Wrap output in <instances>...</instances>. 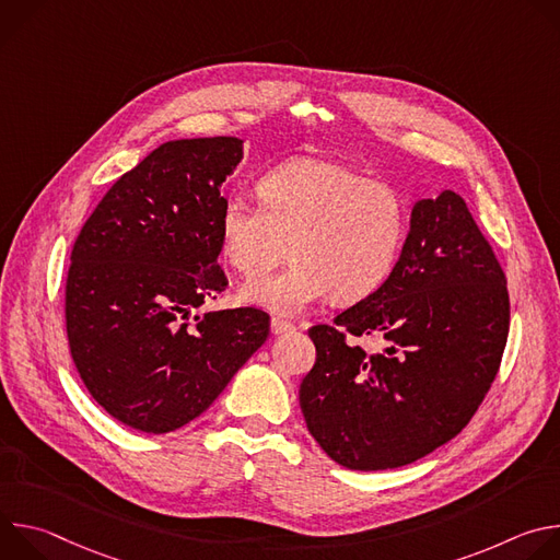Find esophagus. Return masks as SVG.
<instances>
[{
	"mask_svg": "<svg viewBox=\"0 0 560 560\" xmlns=\"http://www.w3.org/2000/svg\"><path fill=\"white\" fill-rule=\"evenodd\" d=\"M270 328H272V335H283V332H290V330H294V324H290V322H283V318H272Z\"/></svg>",
	"mask_w": 560,
	"mask_h": 560,
	"instance_id": "1",
	"label": "esophagus"
}]
</instances>
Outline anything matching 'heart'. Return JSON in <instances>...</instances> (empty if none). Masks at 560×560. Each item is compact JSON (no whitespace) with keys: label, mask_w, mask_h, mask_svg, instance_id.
I'll list each match as a JSON object with an SVG mask.
<instances>
[{"label":"heart","mask_w":560,"mask_h":560,"mask_svg":"<svg viewBox=\"0 0 560 560\" xmlns=\"http://www.w3.org/2000/svg\"><path fill=\"white\" fill-rule=\"evenodd\" d=\"M261 199L232 195L221 210V253L244 277L277 268L288 248L294 264L248 281L244 301L277 316H299L332 296L354 303L389 275L406 236L404 199L339 164L296 159L272 168Z\"/></svg>","instance_id":"heart-1"}]
</instances>
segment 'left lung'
Returning <instances> with one entry per match:
<instances>
[{
  "mask_svg": "<svg viewBox=\"0 0 560 560\" xmlns=\"http://www.w3.org/2000/svg\"><path fill=\"white\" fill-rule=\"evenodd\" d=\"M510 332L505 272L460 195L412 208L389 277L307 330L316 361L299 387L310 434L343 467L415 463L454 439L497 378ZM378 338L383 353L355 341Z\"/></svg>",
  "mask_w": 560,
  "mask_h": 560,
  "instance_id": "left-lung-1",
  "label": "left lung"
}]
</instances>
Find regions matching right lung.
<instances>
[{
  "mask_svg": "<svg viewBox=\"0 0 560 560\" xmlns=\"http://www.w3.org/2000/svg\"><path fill=\"white\" fill-rule=\"evenodd\" d=\"M236 137L166 141L121 175L79 230L66 277L70 357L95 401L148 434L173 432L268 339L259 307L197 314L225 285L221 184Z\"/></svg>",
  "mask_w": 560,
  "mask_h": 560,
  "instance_id": "add662e5",
  "label": "right lung"
}]
</instances>
